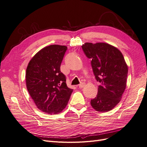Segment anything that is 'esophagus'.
<instances>
[{"label": "esophagus", "instance_id": "1", "mask_svg": "<svg viewBox=\"0 0 147 147\" xmlns=\"http://www.w3.org/2000/svg\"><path fill=\"white\" fill-rule=\"evenodd\" d=\"M85 83H82V84H80L79 85V87L80 88H84V87L85 86Z\"/></svg>", "mask_w": 147, "mask_h": 147}]
</instances>
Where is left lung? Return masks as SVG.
<instances>
[{
  "instance_id": "1",
  "label": "left lung",
  "mask_w": 147,
  "mask_h": 147,
  "mask_svg": "<svg viewBox=\"0 0 147 147\" xmlns=\"http://www.w3.org/2000/svg\"><path fill=\"white\" fill-rule=\"evenodd\" d=\"M82 50L91 59V67L96 80L100 82L97 96L91 99L95 110L108 112L120 101L126 87L128 67L123 54L110 44L86 42Z\"/></svg>"
}]
</instances>
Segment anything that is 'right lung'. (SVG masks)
I'll use <instances>...</instances> for the list:
<instances>
[{
	"instance_id": "1",
	"label": "right lung",
	"mask_w": 147,
	"mask_h": 147,
	"mask_svg": "<svg viewBox=\"0 0 147 147\" xmlns=\"http://www.w3.org/2000/svg\"><path fill=\"white\" fill-rule=\"evenodd\" d=\"M67 47L50 45L39 51L26 69L28 91L37 107L48 114H57L67 105L73 89L66 84L60 69Z\"/></svg>"
}]
</instances>
